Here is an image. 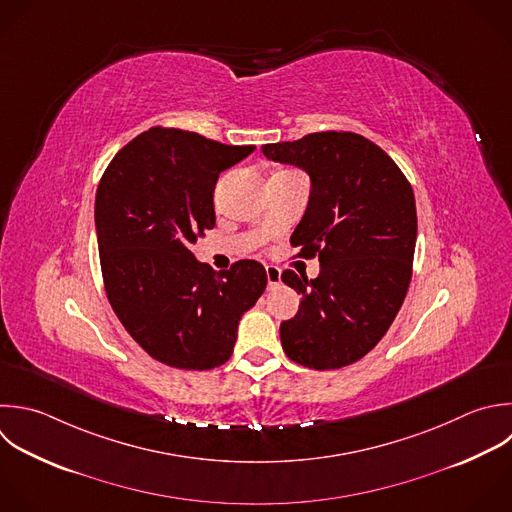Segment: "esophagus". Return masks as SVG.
Instances as JSON below:
<instances>
[{
  "label": "esophagus",
  "instance_id": "esophagus-1",
  "mask_svg": "<svg viewBox=\"0 0 512 512\" xmlns=\"http://www.w3.org/2000/svg\"><path fill=\"white\" fill-rule=\"evenodd\" d=\"M266 276H268V288H270V290L276 288V286H280V282H282V272H280V268H276V266H266Z\"/></svg>",
  "mask_w": 512,
  "mask_h": 512
}]
</instances>
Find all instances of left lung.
<instances>
[{
    "instance_id": "8db88e82",
    "label": "left lung",
    "mask_w": 512,
    "mask_h": 512,
    "mask_svg": "<svg viewBox=\"0 0 512 512\" xmlns=\"http://www.w3.org/2000/svg\"><path fill=\"white\" fill-rule=\"evenodd\" d=\"M262 152L312 180L290 244L300 258L318 256L320 274L282 272L302 294L296 316L280 324L282 348L306 368L348 366L382 340L404 302L416 246L412 186L382 148L354 132H314Z\"/></svg>"
}]
</instances>
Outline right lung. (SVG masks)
<instances>
[{
    "label": "right lung",
    "instance_id": "1",
    "mask_svg": "<svg viewBox=\"0 0 512 512\" xmlns=\"http://www.w3.org/2000/svg\"><path fill=\"white\" fill-rule=\"evenodd\" d=\"M252 152L156 126L128 142L100 180L96 232L108 300L128 334L172 368L222 366L240 318L266 290L260 262L214 272L190 250L216 226L220 172Z\"/></svg>",
    "mask_w": 512,
    "mask_h": 512
}]
</instances>
